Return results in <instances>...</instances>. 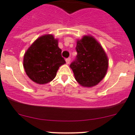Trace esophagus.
I'll use <instances>...</instances> for the list:
<instances>
[{
    "instance_id": "1",
    "label": "esophagus",
    "mask_w": 135,
    "mask_h": 135,
    "mask_svg": "<svg viewBox=\"0 0 135 135\" xmlns=\"http://www.w3.org/2000/svg\"><path fill=\"white\" fill-rule=\"evenodd\" d=\"M65 61H66V63L67 64H69L70 63V58H68L65 59Z\"/></svg>"
}]
</instances>
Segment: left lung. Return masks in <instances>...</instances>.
<instances>
[{
  "label": "left lung",
  "mask_w": 135,
  "mask_h": 135,
  "mask_svg": "<svg viewBox=\"0 0 135 135\" xmlns=\"http://www.w3.org/2000/svg\"><path fill=\"white\" fill-rule=\"evenodd\" d=\"M77 55L70 68L78 83L90 88L97 85L106 74L108 59L98 41L91 36H84L76 42Z\"/></svg>",
  "instance_id": "1"
}]
</instances>
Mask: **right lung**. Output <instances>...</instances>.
<instances>
[{"label":"right lung","mask_w":135,"mask_h":135,"mask_svg":"<svg viewBox=\"0 0 135 135\" xmlns=\"http://www.w3.org/2000/svg\"><path fill=\"white\" fill-rule=\"evenodd\" d=\"M65 63L58 46V40L52 34L42 36L27 50L23 67L30 79L45 84L54 79L61 65Z\"/></svg>","instance_id":"add662e5"}]
</instances>
